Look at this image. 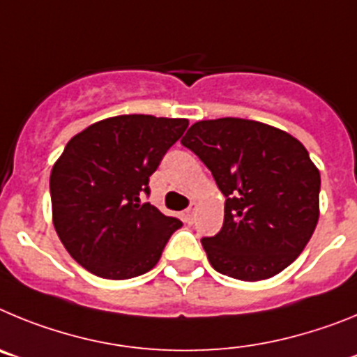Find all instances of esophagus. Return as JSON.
Listing matches in <instances>:
<instances>
[{
  "mask_svg": "<svg viewBox=\"0 0 357 357\" xmlns=\"http://www.w3.org/2000/svg\"><path fill=\"white\" fill-rule=\"evenodd\" d=\"M195 220V209L193 207H189L188 211H184V222L185 223H193Z\"/></svg>",
  "mask_w": 357,
  "mask_h": 357,
  "instance_id": "1",
  "label": "esophagus"
}]
</instances>
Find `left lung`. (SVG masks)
<instances>
[{
  "label": "left lung",
  "mask_w": 357,
  "mask_h": 357,
  "mask_svg": "<svg viewBox=\"0 0 357 357\" xmlns=\"http://www.w3.org/2000/svg\"><path fill=\"white\" fill-rule=\"evenodd\" d=\"M182 144L200 157L227 197L222 230L202 239L211 266L247 282L288 268L320 216V172L304 144L241 118L197 121Z\"/></svg>",
  "instance_id": "1"
}]
</instances>
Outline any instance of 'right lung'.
Segmentation results:
<instances>
[{
    "label": "right lung",
    "mask_w": 357,
    "mask_h": 357,
    "mask_svg": "<svg viewBox=\"0 0 357 357\" xmlns=\"http://www.w3.org/2000/svg\"><path fill=\"white\" fill-rule=\"evenodd\" d=\"M188 125L182 118L123 114L93 123L66 144L50 175L53 225L87 272L125 280L159 263L182 223L141 197Z\"/></svg>",
    "instance_id": "obj_1"
}]
</instances>
